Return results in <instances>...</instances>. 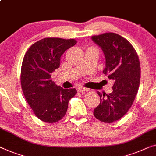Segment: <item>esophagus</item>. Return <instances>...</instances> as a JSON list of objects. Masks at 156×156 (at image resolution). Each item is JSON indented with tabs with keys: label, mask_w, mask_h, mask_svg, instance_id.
I'll return each instance as SVG.
<instances>
[{
	"label": "esophagus",
	"mask_w": 156,
	"mask_h": 156,
	"mask_svg": "<svg viewBox=\"0 0 156 156\" xmlns=\"http://www.w3.org/2000/svg\"><path fill=\"white\" fill-rule=\"evenodd\" d=\"M76 89H77V91L79 92H84V91H89V89H87V88H85V87H78L77 88H76Z\"/></svg>",
	"instance_id": "1"
}]
</instances>
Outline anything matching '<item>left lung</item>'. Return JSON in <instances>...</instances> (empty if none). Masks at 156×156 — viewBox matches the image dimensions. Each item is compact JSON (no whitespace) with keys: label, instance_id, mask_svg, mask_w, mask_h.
<instances>
[{"label":"left lung","instance_id":"8db88e82","mask_svg":"<svg viewBox=\"0 0 156 156\" xmlns=\"http://www.w3.org/2000/svg\"><path fill=\"white\" fill-rule=\"evenodd\" d=\"M91 39L105 55L103 73L114 81L112 93L98 91L101 102L94 115L103 122L112 123L127 113L138 92L141 78L139 56L132 45L115 33L93 36Z\"/></svg>","mask_w":156,"mask_h":156}]
</instances>
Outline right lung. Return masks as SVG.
I'll return each mask as SVG.
<instances>
[{
  "label": "right lung",
  "instance_id": "right-lung-1",
  "mask_svg": "<svg viewBox=\"0 0 156 156\" xmlns=\"http://www.w3.org/2000/svg\"><path fill=\"white\" fill-rule=\"evenodd\" d=\"M76 44L74 39L45 38L31 45L26 52L21 68V87L34 113L48 123L59 121L66 114L68 102L76 94L51 80L65 51Z\"/></svg>",
  "mask_w": 156,
  "mask_h": 156
}]
</instances>
